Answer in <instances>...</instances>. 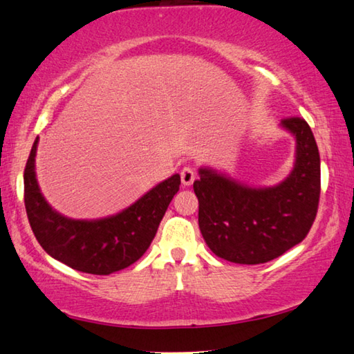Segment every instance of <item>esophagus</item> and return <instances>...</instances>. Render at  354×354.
<instances>
[{"instance_id": "obj_1", "label": "esophagus", "mask_w": 354, "mask_h": 354, "mask_svg": "<svg viewBox=\"0 0 354 354\" xmlns=\"http://www.w3.org/2000/svg\"><path fill=\"white\" fill-rule=\"evenodd\" d=\"M195 179H196L195 170L192 169V167H184V169L181 170V181H183V185H185V187H189V185L194 184Z\"/></svg>"}]
</instances>
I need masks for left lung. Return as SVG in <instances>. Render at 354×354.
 <instances>
[{"label": "left lung", "instance_id": "left-lung-1", "mask_svg": "<svg viewBox=\"0 0 354 354\" xmlns=\"http://www.w3.org/2000/svg\"><path fill=\"white\" fill-rule=\"evenodd\" d=\"M280 127L295 139L289 175L271 187H255L209 167L194 183L198 223L212 252L240 265L271 261L310 232L320 196V156L310 125L288 118Z\"/></svg>", "mask_w": 354, "mask_h": 354}]
</instances>
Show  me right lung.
I'll use <instances>...</instances> for the list:
<instances>
[{
    "instance_id": "right-lung-1",
    "label": "right lung",
    "mask_w": 354,
    "mask_h": 354,
    "mask_svg": "<svg viewBox=\"0 0 354 354\" xmlns=\"http://www.w3.org/2000/svg\"><path fill=\"white\" fill-rule=\"evenodd\" d=\"M38 138L24 169V205L32 232L53 259L75 271L108 275L125 269L149 249L181 178L159 183L130 207L100 220H73L44 199L35 175Z\"/></svg>"
}]
</instances>
